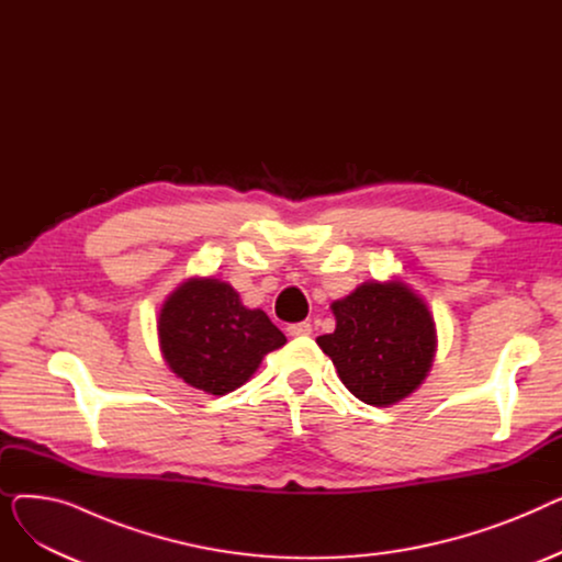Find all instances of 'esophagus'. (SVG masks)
Listing matches in <instances>:
<instances>
[{"label": "esophagus", "mask_w": 562, "mask_h": 562, "mask_svg": "<svg viewBox=\"0 0 562 562\" xmlns=\"http://www.w3.org/2000/svg\"><path fill=\"white\" fill-rule=\"evenodd\" d=\"M286 335H289V337H307V335H312V323H310V321L291 323V326L286 328Z\"/></svg>", "instance_id": "esophagus-1"}]
</instances>
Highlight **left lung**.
Listing matches in <instances>:
<instances>
[{
	"label": "left lung",
	"mask_w": 562,
	"mask_h": 562,
	"mask_svg": "<svg viewBox=\"0 0 562 562\" xmlns=\"http://www.w3.org/2000/svg\"><path fill=\"white\" fill-rule=\"evenodd\" d=\"M330 307L337 328L316 344L352 396L387 407L422 385L432 367L437 330L415 289L403 280H371Z\"/></svg>",
	"instance_id": "obj_1"
}]
</instances>
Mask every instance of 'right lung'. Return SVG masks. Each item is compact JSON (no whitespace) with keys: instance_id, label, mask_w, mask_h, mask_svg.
Returning <instances> with one entry per match:
<instances>
[{"instance_id":"1","label":"right lung","mask_w":562,"mask_h":562,"mask_svg":"<svg viewBox=\"0 0 562 562\" xmlns=\"http://www.w3.org/2000/svg\"><path fill=\"white\" fill-rule=\"evenodd\" d=\"M159 348L168 369L187 385L223 396L241 387L266 352L286 337L261 310H248L232 284L189 278L161 305Z\"/></svg>"}]
</instances>
